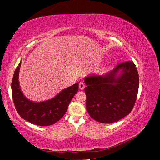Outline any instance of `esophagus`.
<instances>
[{
    "instance_id": "1",
    "label": "esophagus",
    "mask_w": 160,
    "mask_h": 160,
    "mask_svg": "<svg viewBox=\"0 0 160 160\" xmlns=\"http://www.w3.org/2000/svg\"><path fill=\"white\" fill-rule=\"evenodd\" d=\"M79 88L81 90H83L85 88V84L83 83V82H80L79 84Z\"/></svg>"
}]
</instances>
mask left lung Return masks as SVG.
Here are the masks:
<instances>
[{"instance_id":"left-lung-1","label":"left lung","mask_w":160,"mask_h":160,"mask_svg":"<svg viewBox=\"0 0 160 160\" xmlns=\"http://www.w3.org/2000/svg\"><path fill=\"white\" fill-rule=\"evenodd\" d=\"M84 81L86 108L97 122H118L133 109L139 89V75L133 62L121 63L105 75H89Z\"/></svg>"}]
</instances>
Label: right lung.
<instances>
[{
	"mask_svg": "<svg viewBox=\"0 0 160 160\" xmlns=\"http://www.w3.org/2000/svg\"><path fill=\"white\" fill-rule=\"evenodd\" d=\"M21 61L14 71L11 89L14 106L21 117L27 122L40 126L55 123L65 115L69 104L79 90V83L62 89L54 98L41 102L27 98L20 88L18 75Z\"/></svg>",
	"mask_w": 160,
	"mask_h": 160,
	"instance_id": "1",
	"label": "right lung"
}]
</instances>
